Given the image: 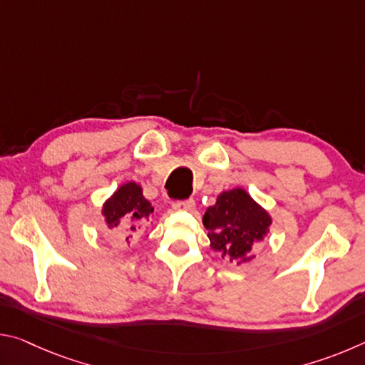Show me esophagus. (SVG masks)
Here are the masks:
<instances>
[{
  "instance_id": "1",
  "label": "esophagus",
  "mask_w": 365,
  "mask_h": 365,
  "mask_svg": "<svg viewBox=\"0 0 365 365\" xmlns=\"http://www.w3.org/2000/svg\"><path fill=\"white\" fill-rule=\"evenodd\" d=\"M195 200H185V201H178L175 205V209H182V211H193L195 209Z\"/></svg>"
}]
</instances>
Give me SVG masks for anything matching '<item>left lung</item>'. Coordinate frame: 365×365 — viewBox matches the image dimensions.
Here are the masks:
<instances>
[{
  "instance_id": "obj_1",
  "label": "left lung",
  "mask_w": 365,
  "mask_h": 365,
  "mask_svg": "<svg viewBox=\"0 0 365 365\" xmlns=\"http://www.w3.org/2000/svg\"><path fill=\"white\" fill-rule=\"evenodd\" d=\"M272 219L243 188L222 191L202 215L211 248L238 264L252 259L250 251L269 233Z\"/></svg>"
}]
</instances>
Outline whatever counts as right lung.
Instances as JSON below:
<instances>
[{
	"mask_svg": "<svg viewBox=\"0 0 365 365\" xmlns=\"http://www.w3.org/2000/svg\"><path fill=\"white\" fill-rule=\"evenodd\" d=\"M153 214L151 202L143 196L138 183L127 182L115 190V193L103 205V215L109 228H115L125 220L130 230H137V222H143ZM128 240V237H127Z\"/></svg>",
	"mask_w": 365,
	"mask_h": 365,
	"instance_id": "1",
	"label": "right lung"
}]
</instances>
